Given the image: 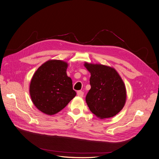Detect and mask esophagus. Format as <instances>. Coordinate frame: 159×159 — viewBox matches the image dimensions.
<instances>
[{"label": "esophagus", "mask_w": 159, "mask_h": 159, "mask_svg": "<svg viewBox=\"0 0 159 159\" xmlns=\"http://www.w3.org/2000/svg\"><path fill=\"white\" fill-rule=\"evenodd\" d=\"M77 94H78V96L79 97L82 98V97L83 96V95H84V92H83V91H81V90H78V91L77 92Z\"/></svg>", "instance_id": "obj_1"}]
</instances>
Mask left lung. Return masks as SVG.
<instances>
[{
    "mask_svg": "<svg viewBox=\"0 0 159 159\" xmlns=\"http://www.w3.org/2000/svg\"><path fill=\"white\" fill-rule=\"evenodd\" d=\"M85 67L91 74V89L85 99L90 110L100 119L114 117L125 104L124 82L114 68L88 63H85Z\"/></svg>",
    "mask_w": 159,
    "mask_h": 159,
    "instance_id": "8db88e82",
    "label": "left lung"
}]
</instances>
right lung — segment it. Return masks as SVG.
I'll list each match as a JSON object with an SVG mask.
<instances>
[{
	"label": "right lung",
	"instance_id": "add662e5",
	"mask_svg": "<svg viewBox=\"0 0 159 159\" xmlns=\"http://www.w3.org/2000/svg\"><path fill=\"white\" fill-rule=\"evenodd\" d=\"M67 66L66 62L61 60H49L34 74L30 96L34 105L43 113H58L76 96L72 80L66 73Z\"/></svg>",
	"mask_w": 159,
	"mask_h": 159
}]
</instances>
